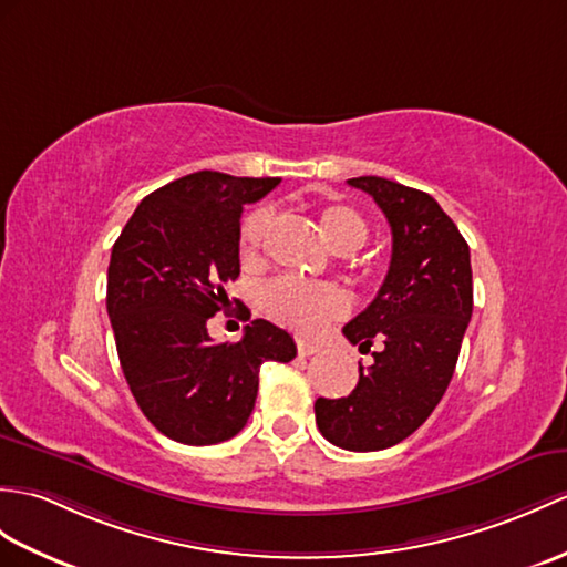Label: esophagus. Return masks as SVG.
Returning <instances> with one entry per match:
<instances>
[{"label":"esophagus","mask_w":567,"mask_h":567,"mask_svg":"<svg viewBox=\"0 0 567 567\" xmlns=\"http://www.w3.org/2000/svg\"><path fill=\"white\" fill-rule=\"evenodd\" d=\"M297 352L301 354V358H309V354L319 352V346L311 343V340H301V338H297Z\"/></svg>","instance_id":"1"}]
</instances>
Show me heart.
I'll list each match as a JSON object with an SVG mask.
<instances>
[{"mask_svg": "<svg viewBox=\"0 0 567 567\" xmlns=\"http://www.w3.org/2000/svg\"><path fill=\"white\" fill-rule=\"evenodd\" d=\"M272 221V209L260 205L251 209L236 236V251L244 266H256L266 248V236ZM319 221L336 251H354L364 244V219L343 203H326L319 207ZM260 301L275 321H280L299 333L319 331L336 316L346 313L350 301L346 292L328 282H309L299 278H278L260 289Z\"/></svg>", "mask_w": 567, "mask_h": 567, "instance_id": "heart-1", "label": "heart"}]
</instances>
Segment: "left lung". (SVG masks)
<instances>
[{
    "instance_id": "obj_1",
    "label": "left lung",
    "mask_w": 567,
    "mask_h": 567,
    "mask_svg": "<svg viewBox=\"0 0 567 567\" xmlns=\"http://www.w3.org/2000/svg\"><path fill=\"white\" fill-rule=\"evenodd\" d=\"M386 215L391 266L372 305L343 328L372 352L346 399L313 403L323 437L350 452H379L425 423L450 386L473 311L468 244L432 195L379 176L348 181Z\"/></svg>"
}]
</instances>
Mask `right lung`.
Listing matches in <instances>:
<instances>
[{"label":"right lung","instance_id":"1","mask_svg":"<svg viewBox=\"0 0 567 567\" xmlns=\"http://www.w3.org/2000/svg\"><path fill=\"white\" fill-rule=\"evenodd\" d=\"M280 178L197 171L137 205L117 236L105 309L127 386L150 423L181 444L231 440L251 415L262 362L295 360L292 336L266 319L239 343H215L207 319L239 278L244 205Z\"/></svg>","mask_w":567,"mask_h":567}]
</instances>
